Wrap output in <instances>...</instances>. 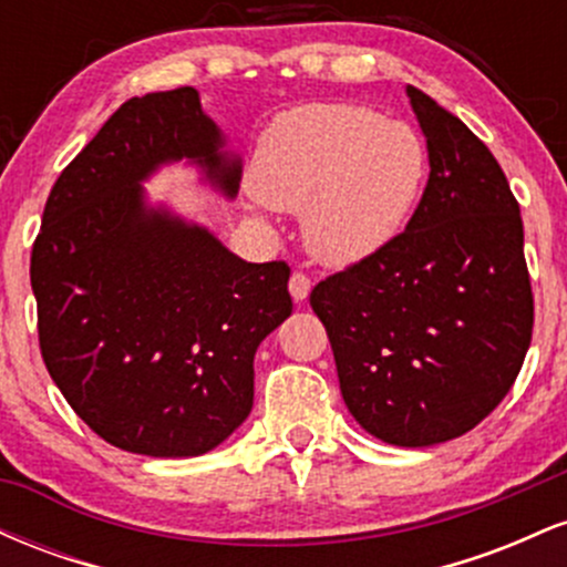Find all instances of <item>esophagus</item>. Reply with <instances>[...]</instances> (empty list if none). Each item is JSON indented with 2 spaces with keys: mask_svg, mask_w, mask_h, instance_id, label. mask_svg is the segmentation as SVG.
I'll use <instances>...</instances> for the list:
<instances>
[{
  "mask_svg": "<svg viewBox=\"0 0 567 567\" xmlns=\"http://www.w3.org/2000/svg\"><path fill=\"white\" fill-rule=\"evenodd\" d=\"M288 290H290L292 301L303 303L306 298H309V292H311V279L306 277V275H301V271H292V277H290V282H288Z\"/></svg>",
  "mask_w": 567,
  "mask_h": 567,
  "instance_id": "esophagus-1",
  "label": "esophagus"
}]
</instances>
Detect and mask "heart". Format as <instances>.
<instances>
[{
    "mask_svg": "<svg viewBox=\"0 0 567 567\" xmlns=\"http://www.w3.org/2000/svg\"><path fill=\"white\" fill-rule=\"evenodd\" d=\"M426 175V141L408 122L351 103H306L266 130L250 181L266 205L301 213L311 256L351 266L405 229Z\"/></svg>",
    "mask_w": 567,
    "mask_h": 567,
    "instance_id": "obj_1",
    "label": "heart"
}]
</instances>
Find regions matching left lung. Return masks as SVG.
Returning a JSON list of instances; mask_svg holds the SVG:
<instances>
[{
  "mask_svg": "<svg viewBox=\"0 0 567 567\" xmlns=\"http://www.w3.org/2000/svg\"><path fill=\"white\" fill-rule=\"evenodd\" d=\"M429 181L394 243L322 279L311 309L343 402L368 434L429 447L504 400L533 333L523 218L504 171L458 116L408 84Z\"/></svg>",
  "mask_w": 567,
  "mask_h": 567,
  "instance_id": "left-lung-1",
  "label": "left lung"
}]
</instances>
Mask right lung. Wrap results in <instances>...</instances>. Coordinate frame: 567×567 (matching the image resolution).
Returning a JSON list of instances; mask_svg holds the SVG:
<instances>
[{
  "mask_svg": "<svg viewBox=\"0 0 567 567\" xmlns=\"http://www.w3.org/2000/svg\"><path fill=\"white\" fill-rule=\"evenodd\" d=\"M186 159L234 199L194 87L130 97L61 173L31 250L48 373L97 437L154 458L218 447L252 408V360L290 317V266L247 264L205 226L148 205L143 181Z\"/></svg>",
  "mask_w": 567,
  "mask_h": 567,
  "instance_id": "obj_1",
  "label": "right lung"
}]
</instances>
